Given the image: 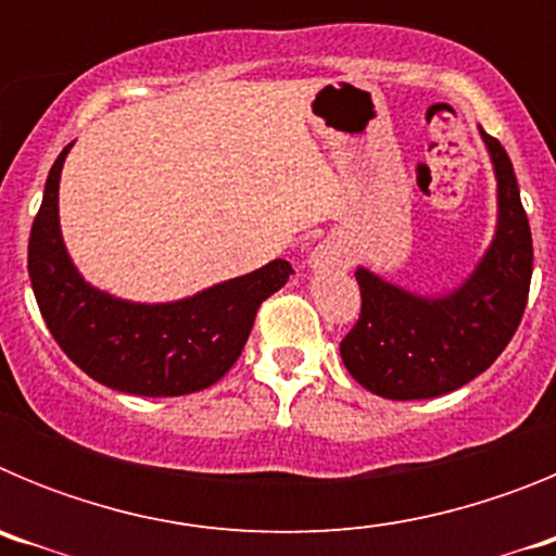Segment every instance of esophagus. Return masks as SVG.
<instances>
[{
  "label": "esophagus",
  "instance_id": "obj_1",
  "mask_svg": "<svg viewBox=\"0 0 556 556\" xmlns=\"http://www.w3.org/2000/svg\"><path fill=\"white\" fill-rule=\"evenodd\" d=\"M308 267H312V273H333V269H345L348 267L345 248H342L339 242L326 239V242H320L312 250V255H308Z\"/></svg>",
  "mask_w": 556,
  "mask_h": 556
}]
</instances>
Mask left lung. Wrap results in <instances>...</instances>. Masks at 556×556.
Segmentation results:
<instances>
[{"mask_svg":"<svg viewBox=\"0 0 556 556\" xmlns=\"http://www.w3.org/2000/svg\"><path fill=\"white\" fill-rule=\"evenodd\" d=\"M498 184V219L473 273L437 298L356 269L362 314L339 353L365 390L390 401L454 392L488 370L515 337L532 281V230L507 150L481 130Z\"/></svg>","mask_w":556,"mask_h":556,"instance_id":"left-lung-1","label":"left lung"}]
</instances>
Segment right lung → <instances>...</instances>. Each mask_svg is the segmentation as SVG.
<instances>
[{
    "instance_id": "right-lung-1",
    "label": "right lung",
    "mask_w": 556,
    "mask_h": 556,
    "mask_svg": "<svg viewBox=\"0 0 556 556\" xmlns=\"http://www.w3.org/2000/svg\"><path fill=\"white\" fill-rule=\"evenodd\" d=\"M68 150L49 169L43 203L29 230L27 269L38 308L83 372L144 397H172L217 384L233 367L255 312L294 273L283 258L169 303H136L91 287L63 244L58 189Z\"/></svg>"
}]
</instances>
